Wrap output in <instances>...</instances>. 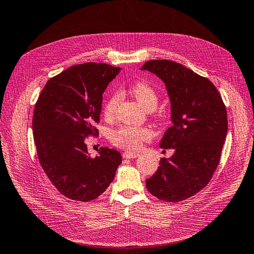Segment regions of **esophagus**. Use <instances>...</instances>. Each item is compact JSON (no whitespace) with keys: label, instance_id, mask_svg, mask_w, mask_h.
<instances>
[{"label":"esophagus","instance_id":"1","mask_svg":"<svg viewBox=\"0 0 254 254\" xmlns=\"http://www.w3.org/2000/svg\"><path fill=\"white\" fill-rule=\"evenodd\" d=\"M139 155L135 154V152H131V151H126L122 154V157L125 159H133V158H137Z\"/></svg>","mask_w":254,"mask_h":254}]
</instances>
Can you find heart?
I'll use <instances>...</instances> for the list:
<instances>
[{
	"instance_id": "obj_1",
	"label": "heart",
	"mask_w": 254,
	"mask_h": 254,
	"mask_svg": "<svg viewBox=\"0 0 254 254\" xmlns=\"http://www.w3.org/2000/svg\"><path fill=\"white\" fill-rule=\"evenodd\" d=\"M129 92H131L133 97L137 100L144 109L148 111L156 109L159 97L155 88L149 83H147V82H137V83L132 85ZM119 103L120 93H111L103 106V114L106 119H114ZM151 138L152 132L150 128L132 126H123L111 133L110 136L111 143L115 146L131 151L139 149L143 143L150 140Z\"/></svg>"
}]
</instances>
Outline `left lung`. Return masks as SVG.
Returning a JSON list of instances; mask_svg holds the SVG:
<instances>
[{
    "instance_id": "1",
    "label": "left lung",
    "mask_w": 254,
    "mask_h": 254,
    "mask_svg": "<svg viewBox=\"0 0 254 254\" xmlns=\"http://www.w3.org/2000/svg\"><path fill=\"white\" fill-rule=\"evenodd\" d=\"M141 69L166 83L173 126L160 147L175 150L171 158L161 159L146 188L162 201L180 202L207 186L219 166L227 134L225 104L209 79L179 63L148 61Z\"/></svg>"
}]
</instances>
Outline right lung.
Wrapping results in <instances>:
<instances>
[{
    "label": "right lung",
    "instance_id": "1",
    "mask_svg": "<svg viewBox=\"0 0 254 254\" xmlns=\"http://www.w3.org/2000/svg\"><path fill=\"white\" fill-rule=\"evenodd\" d=\"M120 68L103 63L74 64L53 76L35 103L32 127L39 162L56 190L88 202L114 181L119 151L102 147L87 154L85 140L97 136L103 93Z\"/></svg>",
    "mask_w": 254,
    "mask_h": 254
}]
</instances>
